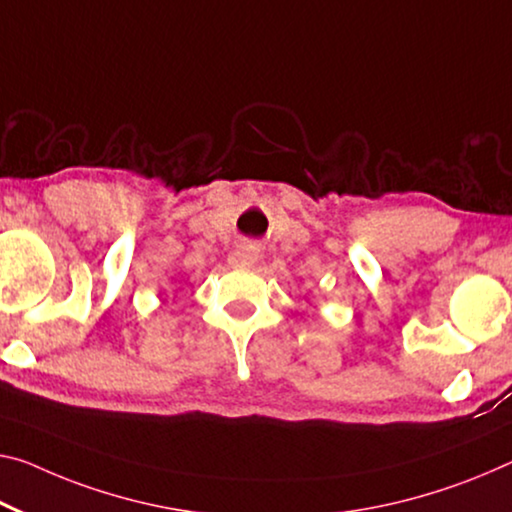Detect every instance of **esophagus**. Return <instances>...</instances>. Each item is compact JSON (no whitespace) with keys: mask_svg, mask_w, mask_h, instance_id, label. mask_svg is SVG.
Returning <instances> with one entry per match:
<instances>
[{"mask_svg":"<svg viewBox=\"0 0 512 512\" xmlns=\"http://www.w3.org/2000/svg\"><path fill=\"white\" fill-rule=\"evenodd\" d=\"M256 261H258V249L251 245H240L238 249H233L229 256L231 267H251Z\"/></svg>","mask_w":512,"mask_h":512,"instance_id":"esophagus-1","label":"esophagus"}]
</instances>
